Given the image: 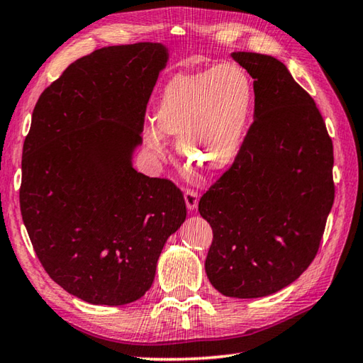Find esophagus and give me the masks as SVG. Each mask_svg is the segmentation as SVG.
Masks as SVG:
<instances>
[{
  "mask_svg": "<svg viewBox=\"0 0 363 363\" xmlns=\"http://www.w3.org/2000/svg\"><path fill=\"white\" fill-rule=\"evenodd\" d=\"M184 202H186V208H188L189 211L196 210V208H197V203H199L197 192L192 191V189H188L186 192H184Z\"/></svg>",
  "mask_w": 363,
  "mask_h": 363,
  "instance_id": "1",
  "label": "esophagus"
}]
</instances>
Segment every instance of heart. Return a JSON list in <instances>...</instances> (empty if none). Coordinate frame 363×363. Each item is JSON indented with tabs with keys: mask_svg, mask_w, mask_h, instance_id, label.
Wrapping results in <instances>:
<instances>
[{
	"mask_svg": "<svg viewBox=\"0 0 363 363\" xmlns=\"http://www.w3.org/2000/svg\"><path fill=\"white\" fill-rule=\"evenodd\" d=\"M254 83L236 64L179 73L164 86L155 124L147 123L143 140L155 158L166 153L167 136H177V152L191 169L214 172L240 153L254 111Z\"/></svg>",
	"mask_w": 363,
	"mask_h": 363,
	"instance_id": "obj_1",
	"label": "heart"
}]
</instances>
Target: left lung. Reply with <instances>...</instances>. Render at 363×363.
Masks as SVG:
<instances>
[{"label":"left lung","mask_w":363,"mask_h":363,"mask_svg":"<svg viewBox=\"0 0 363 363\" xmlns=\"http://www.w3.org/2000/svg\"><path fill=\"white\" fill-rule=\"evenodd\" d=\"M232 57L254 79V123L199 211L213 228L211 285L252 299L293 284L313 262L334 203V147L313 99L284 62L246 51Z\"/></svg>","instance_id":"1"}]
</instances>
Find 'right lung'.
I'll list each match as a JSON object with an SVG mask.
<instances>
[{"mask_svg":"<svg viewBox=\"0 0 363 363\" xmlns=\"http://www.w3.org/2000/svg\"><path fill=\"white\" fill-rule=\"evenodd\" d=\"M167 61L162 43L97 50L70 64L33 111L21 216L48 276L89 304L143 298L167 238L186 219L172 182L133 167Z\"/></svg>","mask_w":363,"mask_h":363,"instance_id":"add662e5","label":"right lung"}]
</instances>
